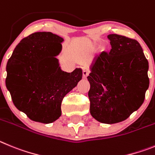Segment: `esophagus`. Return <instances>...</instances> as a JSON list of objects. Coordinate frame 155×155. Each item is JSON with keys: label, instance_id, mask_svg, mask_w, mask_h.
<instances>
[{"label": "esophagus", "instance_id": "1", "mask_svg": "<svg viewBox=\"0 0 155 155\" xmlns=\"http://www.w3.org/2000/svg\"><path fill=\"white\" fill-rule=\"evenodd\" d=\"M89 73H90V70H89L88 69H86V68H83V78L87 77L88 75H89Z\"/></svg>", "mask_w": 155, "mask_h": 155}]
</instances>
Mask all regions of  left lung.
Listing matches in <instances>:
<instances>
[{
	"label": "left lung",
	"mask_w": 155,
	"mask_h": 155,
	"mask_svg": "<svg viewBox=\"0 0 155 155\" xmlns=\"http://www.w3.org/2000/svg\"><path fill=\"white\" fill-rule=\"evenodd\" d=\"M110 52L95 58L87 79L90 114L97 121L112 124L125 120L143 103L149 87L148 62L137 41L107 35Z\"/></svg>",
	"instance_id": "left-lung-1"
}]
</instances>
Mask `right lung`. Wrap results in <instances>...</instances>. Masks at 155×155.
Wrapping results in <instances>:
<instances>
[{"label": "right lung", "instance_id": "1", "mask_svg": "<svg viewBox=\"0 0 155 155\" xmlns=\"http://www.w3.org/2000/svg\"><path fill=\"white\" fill-rule=\"evenodd\" d=\"M62 38L51 32H35L15 47L7 63V89L18 110L31 120L50 124L62 114L64 97L77 86L83 71L61 69L57 55Z\"/></svg>", "mask_w": 155, "mask_h": 155}]
</instances>
